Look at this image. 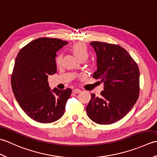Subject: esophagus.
Masks as SVG:
<instances>
[{
  "label": "esophagus",
  "mask_w": 157,
  "mask_h": 157,
  "mask_svg": "<svg viewBox=\"0 0 157 157\" xmlns=\"http://www.w3.org/2000/svg\"><path fill=\"white\" fill-rule=\"evenodd\" d=\"M80 92H81V90L78 88H75L74 90H73V92L75 93V94H77V93H79Z\"/></svg>",
  "instance_id": "obj_1"
}]
</instances>
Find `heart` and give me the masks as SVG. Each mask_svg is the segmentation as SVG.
<instances>
[{"label": "heart", "mask_w": 157, "mask_h": 157, "mask_svg": "<svg viewBox=\"0 0 157 157\" xmlns=\"http://www.w3.org/2000/svg\"><path fill=\"white\" fill-rule=\"evenodd\" d=\"M72 51L75 55L79 59L82 58H88V50L87 46L82 42H78L73 44L72 46ZM63 59V55L59 54L55 59V62L56 65L59 66L61 64Z\"/></svg>", "instance_id": "1"}]
</instances>
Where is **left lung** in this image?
I'll list each match as a JSON object with an SVG mask.
<instances>
[{"instance_id": "1", "label": "left lung", "mask_w": 157, "mask_h": 157, "mask_svg": "<svg viewBox=\"0 0 157 157\" xmlns=\"http://www.w3.org/2000/svg\"><path fill=\"white\" fill-rule=\"evenodd\" d=\"M90 44L97 55V71L92 78L101 79L104 90L101 92V97L91 94L86 112L96 123L112 124L124 117L138 101L139 68L121 46L98 41Z\"/></svg>"}]
</instances>
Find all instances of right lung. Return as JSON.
Instances as JSON below:
<instances>
[{"mask_svg": "<svg viewBox=\"0 0 157 157\" xmlns=\"http://www.w3.org/2000/svg\"><path fill=\"white\" fill-rule=\"evenodd\" d=\"M68 42L40 38L20 50L11 74V87L19 106L34 121L49 123L65 113L71 89L51 90L48 78L56 72V52Z\"/></svg>", "mask_w": 157, "mask_h": 157, "instance_id": "add662e5", "label": "right lung"}]
</instances>
